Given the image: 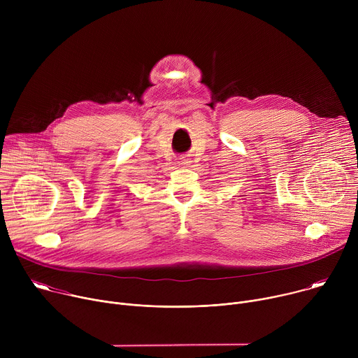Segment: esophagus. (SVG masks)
<instances>
[{
    "instance_id": "34e87169",
    "label": "esophagus",
    "mask_w": 358,
    "mask_h": 358,
    "mask_svg": "<svg viewBox=\"0 0 358 358\" xmlns=\"http://www.w3.org/2000/svg\"><path fill=\"white\" fill-rule=\"evenodd\" d=\"M181 164H182V166H188L189 163H188V162H184V163H181Z\"/></svg>"
}]
</instances>
